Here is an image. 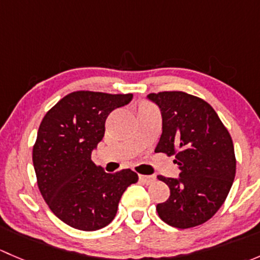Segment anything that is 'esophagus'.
Masks as SVG:
<instances>
[{
    "instance_id": "34e87169",
    "label": "esophagus",
    "mask_w": 260,
    "mask_h": 260,
    "mask_svg": "<svg viewBox=\"0 0 260 260\" xmlns=\"http://www.w3.org/2000/svg\"><path fill=\"white\" fill-rule=\"evenodd\" d=\"M140 180L142 181L143 183H146V185H149V183H152L154 181V176H146V175H140Z\"/></svg>"
}]
</instances>
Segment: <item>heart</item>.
<instances>
[{"label": "heart", "mask_w": 260, "mask_h": 260, "mask_svg": "<svg viewBox=\"0 0 260 260\" xmlns=\"http://www.w3.org/2000/svg\"><path fill=\"white\" fill-rule=\"evenodd\" d=\"M145 106H147V104H145Z\"/></svg>", "instance_id": "obj_1"}]
</instances>
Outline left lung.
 I'll use <instances>...</instances> for the list:
<instances>
[{
    "label": "left lung",
    "mask_w": 260,
    "mask_h": 260,
    "mask_svg": "<svg viewBox=\"0 0 260 260\" xmlns=\"http://www.w3.org/2000/svg\"><path fill=\"white\" fill-rule=\"evenodd\" d=\"M158 106L162 135L154 152L175 156L177 179L158 176L170 198L156 206L166 224L198 226L221 208L232 188L237 161L229 132L209 103L183 91L147 95Z\"/></svg>",
    "instance_id": "1"
}]
</instances>
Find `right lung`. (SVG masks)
Segmentation results:
<instances>
[{
	"label": "right lung",
	"mask_w": 260,
	"mask_h": 260,
	"mask_svg": "<svg viewBox=\"0 0 260 260\" xmlns=\"http://www.w3.org/2000/svg\"><path fill=\"white\" fill-rule=\"evenodd\" d=\"M133 94L80 90L45 114L32 149L38 186L50 210L69 226L94 232L114 219L125 188L138 181L132 170L107 174L91 161L106 119Z\"/></svg>",
	"instance_id": "1"
}]
</instances>
